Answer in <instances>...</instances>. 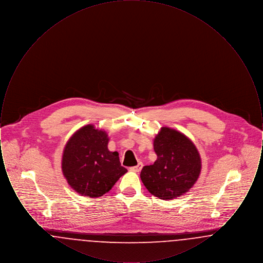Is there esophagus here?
Masks as SVG:
<instances>
[{"label": "esophagus", "instance_id": "esophagus-1", "mask_svg": "<svg viewBox=\"0 0 263 263\" xmlns=\"http://www.w3.org/2000/svg\"><path fill=\"white\" fill-rule=\"evenodd\" d=\"M142 167H143V163H139L137 165H135V166H132V167H130V170L132 171V172H135V173H139L141 170H142Z\"/></svg>", "mask_w": 263, "mask_h": 263}]
</instances>
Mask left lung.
Here are the masks:
<instances>
[{
	"mask_svg": "<svg viewBox=\"0 0 263 263\" xmlns=\"http://www.w3.org/2000/svg\"><path fill=\"white\" fill-rule=\"evenodd\" d=\"M157 160L141 172L144 185L154 196L172 200L185 194L200 175L202 162L193 142L183 133L162 127L154 139Z\"/></svg>",
	"mask_w": 263,
	"mask_h": 263,
	"instance_id": "left-lung-1",
	"label": "left lung"
}]
</instances>
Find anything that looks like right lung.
I'll return each mask as SVG.
<instances>
[{"mask_svg":"<svg viewBox=\"0 0 263 263\" xmlns=\"http://www.w3.org/2000/svg\"><path fill=\"white\" fill-rule=\"evenodd\" d=\"M107 133L92 124L81 127L65 145L62 173L68 184L82 196L100 197L127 173L117 152L107 148Z\"/></svg>","mask_w":263,"mask_h":263,"instance_id":"1","label":"right lung"}]
</instances>
